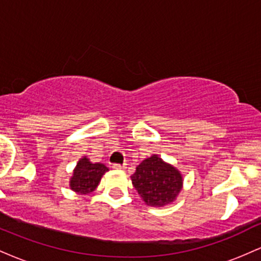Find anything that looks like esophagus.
Instances as JSON below:
<instances>
[{"label":"esophagus","mask_w":261,"mask_h":261,"mask_svg":"<svg viewBox=\"0 0 261 261\" xmlns=\"http://www.w3.org/2000/svg\"><path fill=\"white\" fill-rule=\"evenodd\" d=\"M113 169L115 170H121V169H125V164H119V163H114L112 166Z\"/></svg>","instance_id":"1"}]
</instances>
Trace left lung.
Returning a JSON list of instances; mask_svg holds the SVG:
<instances>
[{"label": "left lung", "instance_id": "1", "mask_svg": "<svg viewBox=\"0 0 261 261\" xmlns=\"http://www.w3.org/2000/svg\"><path fill=\"white\" fill-rule=\"evenodd\" d=\"M131 180L143 201L155 207L174 201L182 185L179 170L162 161L157 154L141 162L131 175Z\"/></svg>", "mask_w": 261, "mask_h": 261}]
</instances>
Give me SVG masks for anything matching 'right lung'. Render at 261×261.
<instances>
[{"label": "right lung", "instance_id": "obj_1", "mask_svg": "<svg viewBox=\"0 0 261 261\" xmlns=\"http://www.w3.org/2000/svg\"><path fill=\"white\" fill-rule=\"evenodd\" d=\"M108 172V168L101 163H91L88 158L83 157L77 163L71 178L70 187L73 191L81 194H88L99 184L100 178Z\"/></svg>", "mask_w": 261, "mask_h": 261}]
</instances>
